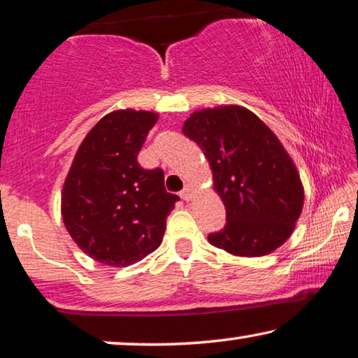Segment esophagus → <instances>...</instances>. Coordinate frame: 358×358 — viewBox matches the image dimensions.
Listing matches in <instances>:
<instances>
[{
    "label": "esophagus",
    "instance_id": "1",
    "mask_svg": "<svg viewBox=\"0 0 358 358\" xmlns=\"http://www.w3.org/2000/svg\"><path fill=\"white\" fill-rule=\"evenodd\" d=\"M180 199L182 200H185V201H189V200H192L194 199V195H195V192H194V189H192V185H185V187L180 190Z\"/></svg>",
    "mask_w": 358,
    "mask_h": 358
}]
</instances>
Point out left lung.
<instances>
[{"instance_id": "left-lung-1", "label": "left lung", "mask_w": 358, "mask_h": 358, "mask_svg": "<svg viewBox=\"0 0 358 358\" xmlns=\"http://www.w3.org/2000/svg\"><path fill=\"white\" fill-rule=\"evenodd\" d=\"M182 132L208 159L226 224L211 245L237 257H263L291 237L303 206L295 164L271 129L247 108L195 111Z\"/></svg>"}]
</instances>
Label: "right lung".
<instances>
[{"instance_id": "add662e5", "label": "right lung", "mask_w": 358, "mask_h": 358, "mask_svg": "<svg viewBox=\"0 0 358 358\" xmlns=\"http://www.w3.org/2000/svg\"><path fill=\"white\" fill-rule=\"evenodd\" d=\"M157 113L117 110L101 117L77 150L61 195L67 232L84 253L129 266L157 250L178 195L163 169H143L137 155Z\"/></svg>"}]
</instances>
